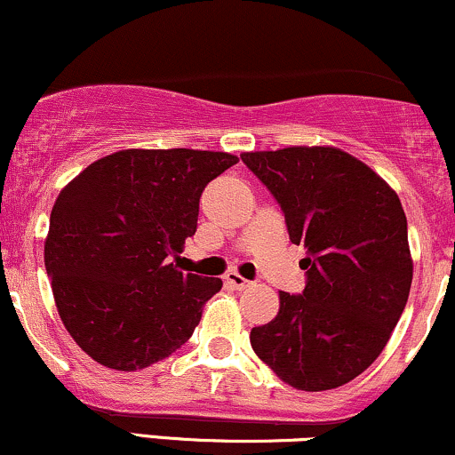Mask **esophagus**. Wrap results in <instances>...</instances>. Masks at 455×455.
<instances>
[{
  "mask_svg": "<svg viewBox=\"0 0 455 455\" xmlns=\"http://www.w3.org/2000/svg\"><path fill=\"white\" fill-rule=\"evenodd\" d=\"M227 282L233 286L235 291H243V289H248L250 284H252V282H250V280L242 278V275H239L237 271H228V274H227Z\"/></svg>",
  "mask_w": 455,
  "mask_h": 455,
  "instance_id": "obj_1",
  "label": "esophagus"
}]
</instances>
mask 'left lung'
<instances>
[{
  "label": "left lung",
  "instance_id": "left-lung-1",
  "mask_svg": "<svg viewBox=\"0 0 455 455\" xmlns=\"http://www.w3.org/2000/svg\"><path fill=\"white\" fill-rule=\"evenodd\" d=\"M306 248V289L282 291L280 310L250 331L254 353L291 387L325 391L363 372L398 325L412 280L398 195L333 148L242 154Z\"/></svg>",
  "mask_w": 455,
  "mask_h": 455
}]
</instances>
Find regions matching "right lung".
<instances>
[{
    "instance_id": "1",
    "label": "right lung",
    "mask_w": 455,
    "mask_h": 455,
    "mask_svg": "<svg viewBox=\"0 0 455 455\" xmlns=\"http://www.w3.org/2000/svg\"><path fill=\"white\" fill-rule=\"evenodd\" d=\"M233 164L224 151L124 149L57 196L46 274L66 329L98 363L132 372L190 340L222 280L171 259L196 233L205 186Z\"/></svg>"
}]
</instances>
